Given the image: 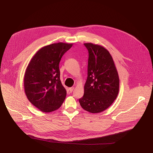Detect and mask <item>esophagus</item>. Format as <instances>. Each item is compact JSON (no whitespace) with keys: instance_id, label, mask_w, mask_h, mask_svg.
<instances>
[{"instance_id":"obj_1","label":"esophagus","mask_w":153,"mask_h":153,"mask_svg":"<svg viewBox=\"0 0 153 153\" xmlns=\"http://www.w3.org/2000/svg\"><path fill=\"white\" fill-rule=\"evenodd\" d=\"M74 87H71V88H70L68 89V91H69V92H70V93H71L73 92V91L74 90Z\"/></svg>"}]
</instances>
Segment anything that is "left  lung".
Returning <instances> with one entry per match:
<instances>
[{
    "instance_id": "left-lung-1",
    "label": "left lung",
    "mask_w": 153,
    "mask_h": 153,
    "mask_svg": "<svg viewBox=\"0 0 153 153\" xmlns=\"http://www.w3.org/2000/svg\"><path fill=\"white\" fill-rule=\"evenodd\" d=\"M88 51V76L84 86L80 106L91 113H100L117 98L119 78L114 62L103 47L92 43H84Z\"/></svg>"
}]
</instances>
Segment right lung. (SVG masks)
Segmentation results:
<instances>
[{
    "instance_id": "obj_1",
    "label": "right lung",
    "mask_w": 153,
    "mask_h": 153,
    "mask_svg": "<svg viewBox=\"0 0 153 153\" xmlns=\"http://www.w3.org/2000/svg\"><path fill=\"white\" fill-rule=\"evenodd\" d=\"M73 43H53L40 49L33 57L24 76L29 101L43 112L55 111L62 105L67 91L60 79L59 62Z\"/></svg>"
}]
</instances>
